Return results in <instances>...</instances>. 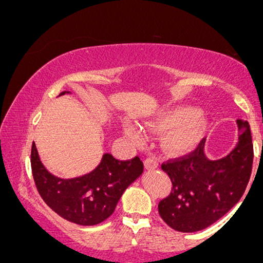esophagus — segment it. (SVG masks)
<instances>
[{
    "label": "esophagus",
    "mask_w": 263,
    "mask_h": 263,
    "mask_svg": "<svg viewBox=\"0 0 263 263\" xmlns=\"http://www.w3.org/2000/svg\"><path fill=\"white\" fill-rule=\"evenodd\" d=\"M158 166H159V162L154 157L147 158L146 160H144V167H146V170H148V171L158 168Z\"/></svg>",
    "instance_id": "34e87169"
}]
</instances>
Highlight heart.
Masks as SVG:
<instances>
[{
    "label": "heart",
    "mask_w": 263,
    "mask_h": 263,
    "mask_svg": "<svg viewBox=\"0 0 263 263\" xmlns=\"http://www.w3.org/2000/svg\"><path fill=\"white\" fill-rule=\"evenodd\" d=\"M209 119L191 106H174L162 110L153 119L146 121L143 128L148 133L166 132L163 136V147L172 155L186 153L199 142L206 132ZM123 134L133 142L142 141V132L138 125L125 122L122 125Z\"/></svg>",
    "instance_id": "1"
}]
</instances>
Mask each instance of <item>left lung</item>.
<instances>
[{"label": "left lung", "instance_id": "obj_1", "mask_svg": "<svg viewBox=\"0 0 263 263\" xmlns=\"http://www.w3.org/2000/svg\"><path fill=\"white\" fill-rule=\"evenodd\" d=\"M237 128L238 142L226 157L209 158L203 140L192 155L161 166L173 187L159 203V214L172 229L203 230L241 199L252 174L254 149L249 123L237 120Z\"/></svg>", "mask_w": 263, "mask_h": 263}]
</instances>
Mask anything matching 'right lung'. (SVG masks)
<instances>
[{"mask_svg": "<svg viewBox=\"0 0 263 263\" xmlns=\"http://www.w3.org/2000/svg\"><path fill=\"white\" fill-rule=\"evenodd\" d=\"M65 93L71 91H64L59 96ZM30 163L36 189L45 203L60 217L79 226H96L111 216L125 190L143 173L140 158L120 161L105 153L90 173L63 179L48 172L34 142Z\"/></svg>", "mask_w": 263, "mask_h": 263, "instance_id": "obj_1", "label": "right lung"}]
</instances>
